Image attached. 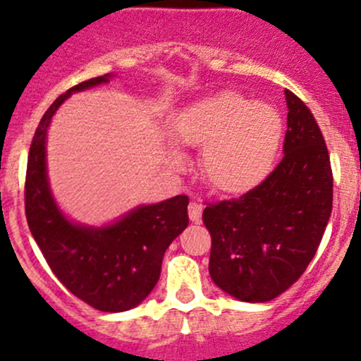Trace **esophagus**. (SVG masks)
<instances>
[{"label": "esophagus", "mask_w": 361, "mask_h": 361, "mask_svg": "<svg viewBox=\"0 0 361 361\" xmlns=\"http://www.w3.org/2000/svg\"><path fill=\"white\" fill-rule=\"evenodd\" d=\"M188 216H190V221L199 224V221H201V216H202V204L197 201H192L190 204H188Z\"/></svg>", "instance_id": "esophagus-1"}]
</instances>
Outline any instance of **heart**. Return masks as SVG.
<instances>
[{
  "instance_id": "b5f03b06",
  "label": "heart",
  "mask_w": 361,
  "mask_h": 361,
  "mask_svg": "<svg viewBox=\"0 0 361 361\" xmlns=\"http://www.w3.org/2000/svg\"><path fill=\"white\" fill-rule=\"evenodd\" d=\"M174 136L183 147L204 148L201 169L211 187L243 194L271 173L283 120L271 104L225 90L185 108L174 120ZM171 160L180 164V154L171 152Z\"/></svg>"
}]
</instances>
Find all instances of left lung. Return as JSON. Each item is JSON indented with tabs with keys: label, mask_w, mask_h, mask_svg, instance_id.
<instances>
[{
	"label": "left lung",
	"mask_w": 361,
	"mask_h": 361,
	"mask_svg": "<svg viewBox=\"0 0 361 361\" xmlns=\"http://www.w3.org/2000/svg\"><path fill=\"white\" fill-rule=\"evenodd\" d=\"M285 157L271 174L231 201L207 202L209 274L243 302H267L290 288L316 255L332 213L334 176L325 137L311 110L285 90Z\"/></svg>",
	"instance_id": "8db88e82"
}]
</instances>
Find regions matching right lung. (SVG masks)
I'll list each match as a JSON object with an SVG mask.
<instances>
[{
  "instance_id": "add662e5",
  "label": "right lung",
  "mask_w": 361,
  "mask_h": 361,
  "mask_svg": "<svg viewBox=\"0 0 361 361\" xmlns=\"http://www.w3.org/2000/svg\"><path fill=\"white\" fill-rule=\"evenodd\" d=\"M110 76L71 87L42 116L29 148L24 197L32 238L57 279L90 307L120 312L141 304L157 285L164 253L188 225V197L140 206L103 228L71 224L54 202L45 166L50 120L69 94L110 82Z\"/></svg>"
}]
</instances>
